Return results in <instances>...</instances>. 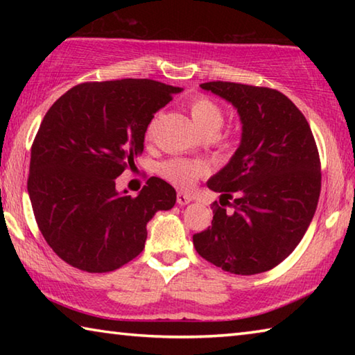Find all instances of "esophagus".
<instances>
[{
	"label": "esophagus",
	"instance_id": "1",
	"mask_svg": "<svg viewBox=\"0 0 355 355\" xmlns=\"http://www.w3.org/2000/svg\"><path fill=\"white\" fill-rule=\"evenodd\" d=\"M192 202V197L189 194H186V192H178L177 194V203L178 205H188V203Z\"/></svg>",
	"mask_w": 355,
	"mask_h": 355
}]
</instances>
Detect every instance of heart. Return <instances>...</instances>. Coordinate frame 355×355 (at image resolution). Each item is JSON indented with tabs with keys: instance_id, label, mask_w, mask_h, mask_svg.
<instances>
[{
	"instance_id": "heart-1",
	"label": "heart",
	"mask_w": 355,
	"mask_h": 355,
	"mask_svg": "<svg viewBox=\"0 0 355 355\" xmlns=\"http://www.w3.org/2000/svg\"><path fill=\"white\" fill-rule=\"evenodd\" d=\"M189 111L197 130L202 135L208 131L214 135L219 133L222 123H224V111L214 101L205 97H197L189 103ZM161 172L167 182L177 184L180 188H189L196 183L197 178L207 172V167L199 161L175 158L164 163Z\"/></svg>"
}]
</instances>
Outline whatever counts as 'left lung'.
I'll use <instances>...</instances> for the list:
<instances>
[{
	"label": "left lung",
	"mask_w": 355,
	"mask_h": 355,
	"mask_svg": "<svg viewBox=\"0 0 355 355\" xmlns=\"http://www.w3.org/2000/svg\"><path fill=\"white\" fill-rule=\"evenodd\" d=\"M200 87L235 107L241 141L207 183L233 199V211L216 205L211 227L192 236L194 248L232 274L269 271L296 249L316 211L321 166L315 137L304 114L279 91L224 81Z\"/></svg>",
	"instance_id": "8db88e82"
}]
</instances>
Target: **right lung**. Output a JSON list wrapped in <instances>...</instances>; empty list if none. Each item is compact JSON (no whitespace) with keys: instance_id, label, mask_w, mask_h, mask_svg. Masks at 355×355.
<instances>
[{"instance_id":"add662e5","label":"right lung","mask_w":355,"mask_h":355,"mask_svg":"<svg viewBox=\"0 0 355 355\" xmlns=\"http://www.w3.org/2000/svg\"><path fill=\"white\" fill-rule=\"evenodd\" d=\"M182 87L153 80L84 83L56 100L31 148L28 194L42 235L65 263L110 272L142 252L147 224L177 192L158 177L139 194L116 188L135 166L153 114Z\"/></svg>"}]
</instances>
